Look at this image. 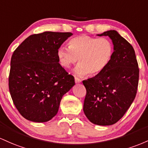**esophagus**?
<instances>
[{
  "label": "esophagus",
  "instance_id": "esophagus-1",
  "mask_svg": "<svg viewBox=\"0 0 148 148\" xmlns=\"http://www.w3.org/2000/svg\"><path fill=\"white\" fill-rule=\"evenodd\" d=\"M75 82L76 84H77V83H80L82 82V80L80 79H79L78 77H75Z\"/></svg>",
  "mask_w": 148,
  "mask_h": 148
}]
</instances>
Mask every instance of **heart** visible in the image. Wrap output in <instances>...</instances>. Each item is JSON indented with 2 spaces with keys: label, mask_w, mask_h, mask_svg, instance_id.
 <instances>
[{
  "label": "heart",
  "mask_w": 148,
  "mask_h": 148,
  "mask_svg": "<svg viewBox=\"0 0 148 148\" xmlns=\"http://www.w3.org/2000/svg\"><path fill=\"white\" fill-rule=\"evenodd\" d=\"M113 52V44L108 38L80 36L70 40L69 47H59L57 56L61 65L66 69L78 61L79 64L74 69L76 75L85 76L89 73L94 76L108 67Z\"/></svg>",
  "instance_id": "b5f03b06"
}]
</instances>
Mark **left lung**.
<instances>
[{
  "label": "left lung",
  "instance_id": "1",
  "mask_svg": "<svg viewBox=\"0 0 148 148\" xmlns=\"http://www.w3.org/2000/svg\"><path fill=\"white\" fill-rule=\"evenodd\" d=\"M97 36L112 40L113 56L102 73L82 81L87 90L83 110L93 124L108 126L123 117L135 99L139 69L134 48L118 32L110 30Z\"/></svg>",
  "mask_w": 148,
  "mask_h": 148
}]
</instances>
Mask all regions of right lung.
<instances>
[{"mask_svg":"<svg viewBox=\"0 0 148 148\" xmlns=\"http://www.w3.org/2000/svg\"><path fill=\"white\" fill-rule=\"evenodd\" d=\"M72 33L45 31L31 35L13 52L9 89L25 119L45 122L57 113L63 96L75 85L74 77L59 63L57 49Z\"/></svg>","mask_w":148,"mask_h":148,"instance_id":"obj_1","label":"right lung"}]
</instances>
